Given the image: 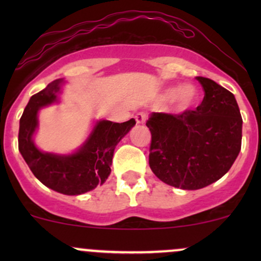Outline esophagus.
<instances>
[{"label": "esophagus", "mask_w": 261, "mask_h": 261, "mask_svg": "<svg viewBox=\"0 0 261 261\" xmlns=\"http://www.w3.org/2000/svg\"><path fill=\"white\" fill-rule=\"evenodd\" d=\"M135 119H136L137 124H145L147 115H146L145 113H137L136 115H135Z\"/></svg>", "instance_id": "34e87169"}]
</instances>
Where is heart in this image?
Returning a JSON list of instances; mask_svg holds the SVG:
<instances>
[{"instance_id": "b5f03b06", "label": "heart", "mask_w": 261, "mask_h": 261, "mask_svg": "<svg viewBox=\"0 0 261 261\" xmlns=\"http://www.w3.org/2000/svg\"><path fill=\"white\" fill-rule=\"evenodd\" d=\"M197 97H199V92L196 87L191 83H187L182 86H173L166 88L161 93L160 100L162 103L172 101L174 112L182 113L194 106Z\"/></svg>"}]
</instances>
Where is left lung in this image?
<instances>
[{"label": "left lung", "mask_w": 261, "mask_h": 261, "mask_svg": "<svg viewBox=\"0 0 261 261\" xmlns=\"http://www.w3.org/2000/svg\"><path fill=\"white\" fill-rule=\"evenodd\" d=\"M205 97L179 115L152 113L149 167L158 179L182 190L217 181L230 169L242 146L241 112L234 95L215 81L196 77Z\"/></svg>", "instance_id": "1"}]
</instances>
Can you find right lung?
<instances>
[{
	"label": "right lung",
	"instance_id": "right-lung-1",
	"mask_svg": "<svg viewBox=\"0 0 261 261\" xmlns=\"http://www.w3.org/2000/svg\"><path fill=\"white\" fill-rule=\"evenodd\" d=\"M64 79L55 80L29 99L19 121L18 148L33 174L45 187L64 195H81L101 185L109 176L114 149L136 124L128 121H95L91 134L76 151L68 154L44 152L34 143L41 108L58 103L65 85Z\"/></svg>",
	"mask_w": 261,
	"mask_h": 261
}]
</instances>
